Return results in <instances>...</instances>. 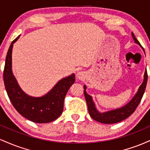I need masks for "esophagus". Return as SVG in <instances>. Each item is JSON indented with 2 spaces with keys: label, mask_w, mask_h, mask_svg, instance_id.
<instances>
[{
  "label": "esophagus",
  "mask_w": 150,
  "mask_h": 150,
  "mask_svg": "<svg viewBox=\"0 0 150 150\" xmlns=\"http://www.w3.org/2000/svg\"><path fill=\"white\" fill-rule=\"evenodd\" d=\"M85 74L84 72H82V71L78 72L77 74V79H79V80H82V79L85 77Z\"/></svg>",
  "instance_id": "esophagus-1"
}]
</instances>
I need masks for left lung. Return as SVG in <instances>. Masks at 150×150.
Here are the masks:
<instances>
[{"label": "left lung", "mask_w": 150, "mask_h": 150, "mask_svg": "<svg viewBox=\"0 0 150 150\" xmlns=\"http://www.w3.org/2000/svg\"><path fill=\"white\" fill-rule=\"evenodd\" d=\"M132 37L133 38V40L135 43L138 44L142 49L140 42L136 39L132 32ZM147 82V70H145V72H144V74L143 82H142V85L140 86L138 90L134 95V97L132 98L131 100L129 101L128 104L124 105L122 107L116 108V109L109 110V111H105V112H101V111H98L97 107H96L95 103L93 101L92 97L87 94V92H86L87 87H86V85H84V94H85L86 102H87V107H88L89 115L94 120H97L99 123H105V124H112V123H118V122L125 120V118L130 116L132 113H133L134 111H135L136 108L137 107L138 104H140L142 96L144 94V90H145Z\"/></svg>", "instance_id": "obj_1"}]
</instances>
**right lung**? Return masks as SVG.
Masks as SVG:
<instances>
[{"label": "right lung", "instance_id": "obj_1", "mask_svg": "<svg viewBox=\"0 0 150 150\" xmlns=\"http://www.w3.org/2000/svg\"><path fill=\"white\" fill-rule=\"evenodd\" d=\"M20 37V35L11 43L6 56L3 80L7 94L15 109L27 119L37 123L53 121L63 112L65 95L75 81V74L62 78L42 97H32L26 94L20 87L12 70L13 44Z\"/></svg>", "mask_w": 150, "mask_h": 150}]
</instances>
